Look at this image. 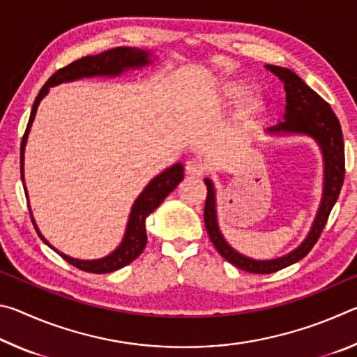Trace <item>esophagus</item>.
<instances>
[{
    "instance_id": "1",
    "label": "esophagus",
    "mask_w": 357,
    "mask_h": 357,
    "mask_svg": "<svg viewBox=\"0 0 357 357\" xmlns=\"http://www.w3.org/2000/svg\"><path fill=\"white\" fill-rule=\"evenodd\" d=\"M185 173L190 174V176H203L204 165L202 164V160H197V159L187 160L185 162Z\"/></svg>"
}]
</instances>
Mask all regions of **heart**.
<instances>
[{"instance_id": "obj_1", "label": "heart", "mask_w": 357, "mask_h": 357, "mask_svg": "<svg viewBox=\"0 0 357 357\" xmlns=\"http://www.w3.org/2000/svg\"><path fill=\"white\" fill-rule=\"evenodd\" d=\"M250 91V84L243 80H225L217 88L215 98L223 105H229L243 99ZM268 108V102L263 94H250L241 102L236 108V118L239 121H250L261 116Z\"/></svg>"}]
</instances>
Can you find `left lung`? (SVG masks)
Here are the masks:
<instances>
[{
  "instance_id": "left-lung-1",
  "label": "left lung",
  "mask_w": 357,
  "mask_h": 357,
  "mask_svg": "<svg viewBox=\"0 0 357 357\" xmlns=\"http://www.w3.org/2000/svg\"><path fill=\"white\" fill-rule=\"evenodd\" d=\"M264 69L279 77L287 93V105L282 121L264 132L271 137L305 135L315 140L323 154V195L309 234L294 250L273 259H255L234 250L223 238L219 219H217L215 187L213 181L204 178V184L208 187L204 223H206L211 243L227 261L252 274L275 273L299 261L312 250L328 222V217L340 193L343 178H345V144H343L340 123L331 105L319 98L310 86H307L305 82L293 70L271 64H266Z\"/></svg>"
}]
</instances>
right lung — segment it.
<instances>
[{"label":"right lung","mask_w":357,"mask_h":357,"mask_svg":"<svg viewBox=\"0 0 357 357\" xmlns=\"http://www.w3.org/2000/svg\"><path fill=\"white\" fill-rule=\"evenodd\" d=\"M153 52L151 50H142V48L135 47H116L112 48V50L102 52L99 55L93 56H84L77 59V61L70 63L66 68L56 70L50 78H48L47 83L42 86V89L38 94V98L34 100L31 114H29V121L26 126V132L23 135L22 142V149H20V167H22V181H25V174H23V167H25V148L28 142V134L31 130L33 121L36 118V112H38V107L40 100L45 98L50 91L52 86H56V84L68 83V82H75L82 80V78H91V77H119L123 75L124 72L128 70H137L142 68H146L151 63H153ZM184 179V167L183 164H174L170 168L157 174L155 178L149 181V184L144 187L143 192L137 197V200L132 204L128 227H126L124 238L121 241V244L114 249L112 253H108L104 258L98 259H78L72 258L66 253L56 250L55 247L50 245V243L42 236L38 225H36L34 217L33 223L36 227V231L39 233L40 239L44 241L47 245H50L53 250L58 252L66 261L70 263L75 268L86 271V273L93 274H107L113 273V271H118L129 263L134 261V259L140 255L144 247H146V217L153 213L154 209L159 208V204L165 200L168 193H172L176 189L178 184ZM26 192V185H25ZM28 195V192H26ZM33 215V214H31Z\"/></svg>","instance_id":"obj_1"}]
</instances>
